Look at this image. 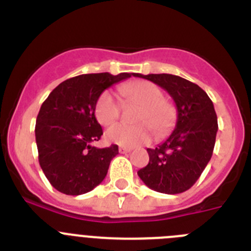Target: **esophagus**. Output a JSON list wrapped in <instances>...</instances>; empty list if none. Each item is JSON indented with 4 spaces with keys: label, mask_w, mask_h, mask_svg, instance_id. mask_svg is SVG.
<instances>
[{
    "label": "esophagus",
    "mask_w": 251,
    "mask_h": 251,
    "mask_svg": "<svg viewBox=\"0 0 251 251\" xmlns=\"http://www.w3.org/2000/svg\"><path fill=\"white\" fill-rule=\"evenodd\" d=\"M118 151H119V153H122V154H124V153H128V152H130V148H127V147H119L118 148Z\"/></svg>",
    "instance_id": "34e87169"
}]
</instances>
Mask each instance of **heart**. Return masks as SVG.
Masks as SVG:
<instances>
[{
  "label": "heart",
  "instance_id": "b5f03b06",
  "mask_svg": "<svg viewBox=\"0 0 251 251\" xmlns=\"http://www.w3.org/2000/svg\"><path fill=\"white\" fill-rule=\"evenodd\" d=\"M119 92L124 99L136 101L142 106L137 122L145 123L137 126L113 124L105 130V139L109 143L123 147H134L152 138L151 126L157 134H163L171 127L175 118L174 106L163 100V94L158 86L150 81H134L122 85ZM119 112L121 108L118 100L109 90H104L99 94L94 105L95 118L99 123L103 126L113 123L118 119Z\"/></svg>",
  "mask_w": 251,
  "mask_h": 251
}]
</instances>
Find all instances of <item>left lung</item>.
<instances>
[{
	"mask_svg": "<svg viewBox=\"0 0 251 251\" xmlns=\"http://www.w3.org/2000/svg\"><path fill=\"white\" fill-rule=\"evenodd\" d=\"M161 86L177 109L175 129L163 143L148 148L150 162L138 171L146 186L175 195L194 186L207 166L215 147L217 117L208 95L197 84L172 74H133Z\"/></svg>",
	"mask_w": 251,
	"mask_h": 251,
	"instance_id": "8db88e82",
	"label": "left lung"
}]
</instances>
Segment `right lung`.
Listing matches in <instances>:
<instances>
[{"instance_id":"right-lung-1","label":"right lung","mask_w":251,"mask_h":251,"mask_svg":"<svg viewBox=\"0 0 251 251\" xmlns=\"http://www.w3.org/2000/svg\"><path fill=\"white\" fill-rule=\"evenodd\" d=\"M133 74H83L49 94L36 118L39 162L49 182L65 195H83L103 182L118 146L93 147L103 134L94 114L99 94Z\"/></svg>"}]
</instances>
